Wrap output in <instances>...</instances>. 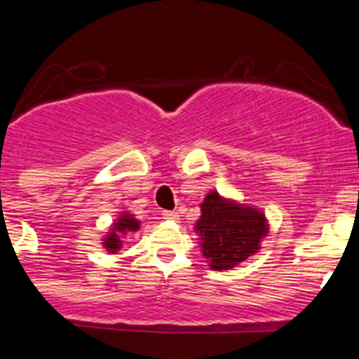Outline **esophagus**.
I'll return each instance as SVG.
<instances>
[{
	"label": "esophagus",
	"mask_w": 359,
	"mask_h": 359,
	"mask_svg": "<svg viewBox=\"0 0 359 359\" xmlns=\"http://www.w3.org/2000/svg\"><path fill=\"white\" fill-rule=\"evenodd\" d=\"M163 219L173 220V222H177V220H179V213H177V212H163Z\"/></svg>",
	"instance_id": "34e87169"
}]
</instances>
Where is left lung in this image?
<instances>
[{
	"mask_svg": "<svg viewBox=\"0 0 359 359\" xmlns=\"http://www.w3.org/2000/svg\"><path fill=\"white\" fill-rule=\"evenodd\" d=\"M194 231L200 236L203 257L213 271L231 269L260 250L269 233L266 213L253 206L227 200L210 191L200 205Z\"/></svg>",
	"mask_w": 359,
	"mask_h": 359,
	"instance_id": "obj_1",
	"label": "left lung"
}]
</instances>
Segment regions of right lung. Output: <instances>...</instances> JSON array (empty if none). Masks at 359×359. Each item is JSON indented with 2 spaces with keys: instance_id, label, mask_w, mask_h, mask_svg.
<instances>
[{
  "instance_id": "1",
  "label": "right lung",
  "mask_w": 359,
  "mask_h": 359,
  "mask_svg": "<svg viewBox=\"0 0 359 359\" xmlns=\"http://www.w3.org/2000/svg\"><path fill=\"white\" fill-rule=\"evenodd\" d=\"M139 227H140V220H137L135 215H132L130 212H123L121 215L114 220L109 233L104 236L102 247L109 253H116L123 247L121 238L130 233H135V231H139Z\"/></svg>"
}]
</instances>
